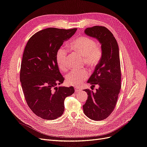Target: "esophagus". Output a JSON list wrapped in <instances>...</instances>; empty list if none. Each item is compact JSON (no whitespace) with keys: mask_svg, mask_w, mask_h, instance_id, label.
Returning a JSON list of instances; mask_svg holds the SVG:
<instances>
[{"mask_svg":"<svg viewBox=\"0 0 147 147\" xmlns=\"http://www.w3.org/2000/svg\"><path fill=\"white\" fill-rule=\"evenodd\" d=\"M74 89H75V91H76V92H79L80 90V88L79 87V86H76V87L74 88Z\"/></svg>","mask_w":147,"mask_h":147,"instance_id":"1","label":"esophagus"}]
</instances>
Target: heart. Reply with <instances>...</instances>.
Listing matches in <instances>:
<instances>
[{
  "label": "heart",
  "instance_id": "obj_1",
  "mask_svg": "<svg viewBox=\"0 0 147 147\" xmlns=\"http://www.w3.org/2000/svg\"><path fill=\"white\" fill-rule=\"evenodd\" d=\"M68 48L73 53L82 56L85 63L90 67H94L99 63L102 56L100 45L94 39L87 36H80L71 42ZM56 61L59 68L65 71L68 68V53L63 48L57 51ZM88 73L85 69L72 70L66 76L69 85H79L87 78Z\"/></svg>",
  "mask_w": 147,
  "mask_h": 147
}]
</instances>
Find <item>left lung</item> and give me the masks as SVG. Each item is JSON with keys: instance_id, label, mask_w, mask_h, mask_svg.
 I'll return each instance as SVG.
<instances>
[{"instance_id": "left-lung-1", "label": "left lung", "mask_w": 147, "mask_h": 147, "mask_svg": "<svg viewBox=\"0 0 147 147\" xmlns=\"http://www.w3.org/2000/svg\"><path fill=\"white\" fill-rule=\"evenodd\" d=\"M85 34L96 39L101 45L102 56L87 81L99 86L95 93L84 90L88 99L83 105L85 115L94 121L104 120L115 108L121 88V63L117 42L105 26H94L85 30Z\"/></svg>"}]
</instances>
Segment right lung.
I'll list each match as a JSON object with an SVG mask.
<instances>
[{
    "label": "right lung",
    "mask_w": 147,
    "mask_h": 147,
    "mask_svg": "<svg viewBox=\"0 0 147 147\" xmlns=\"http://www.w3.org/2000/svg\"><path fill=\"white\" fill-rule=\"evenodd\" d=\"M76 28H48L27 42L21 63L20 80L28 107L36 115L53 120L64 112V100L74 93L73 86H59L62 77L56 61L57 50Z\"/></svg>",
    "instance_id": "right-lung-1"
}]
</instances>
